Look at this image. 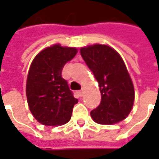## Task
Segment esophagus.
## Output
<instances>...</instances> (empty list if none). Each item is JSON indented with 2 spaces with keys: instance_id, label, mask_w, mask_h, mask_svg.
<instances>
[{
  "instance_id": "1",
  "label": "esophagus",
  "mask_w": 159,
  "mask_h": 159,
  "mask_svg": "<svg viewBox=\"0 0 159 159\" xmlns=\"http://www.w3.org/2000/svg\"><path fill=\"white\" fill-rule=\"evenodd\" d=\"M78 93H79V96L80 97H83V94H84V90H83V89L80 90L79 92H78Z\"/></svg>"
}]
</instances>
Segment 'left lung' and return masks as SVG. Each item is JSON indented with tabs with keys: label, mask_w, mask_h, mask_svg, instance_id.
Listing matches in <instances>:
<instances>
[{
	"label": "left lung",
	"mask_w": 159,
	"mask_h": 159,
	"mask_svg": "<svg viewBox=\"0 0 159 159\" xmlns=\"http://www.w3.org/2000/svg\"><path fill=\"white\" fill-rule=\"evenodd\" d=\"M80 52L98 81L101 93L100 106L90 112L93 121L114 124L125 119L133 107L134 90L119 53L101 44L82 48Z\"/></svg>",
	"instance_id": "8db88e82"
}]
</instances>
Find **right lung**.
Here are the masks:
<instances>
[{"label": "right lung", "mask_w": 159, "mask_h": 159, "mask_svg": "<svg viewBox=\"0 0 159 159\" xmlns=\"http://www.w3.org/2000/svg\"><path fill=\"white\" fill-rule=\"evenodd\" d=\"M76 52L75 48L55 44L41 51L30 65L26 83L27 101L34 117L43 125H62L71 117L77 99L61 72Z\"/></svg>", "instance_id": "right-lung-1"}]
</instances>
